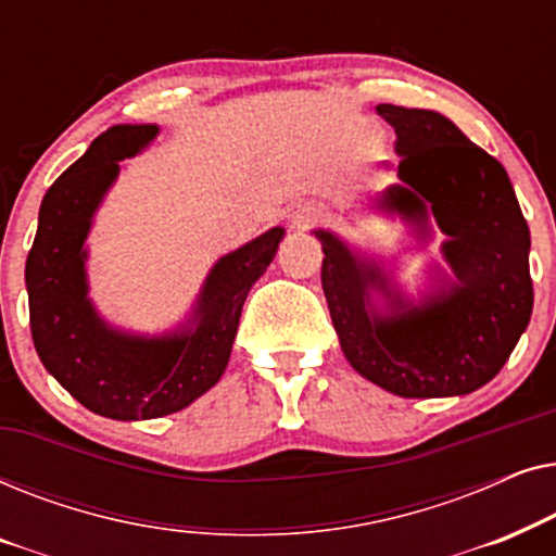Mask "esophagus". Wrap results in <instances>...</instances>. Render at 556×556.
<instances>
[{
  "label": "esophagus",
  "instance_id": "1",
  "mask_svg": "<svg viewBox=\"0 0 556 556\" xmlns=\"http://www.w3.org/2000/svg\"><path fill=\"white\" fill-rule=\"evenodd\" d=\"M324 217H326V212H324L321 204L306 202V204H301V207L293 212V217H291V225L295 227V230H308L311 225L321 223Z\"/></svg>",
  "mask_w": 556,
  "mask_h": 556
}]
</instances>
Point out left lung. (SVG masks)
I'll return each mask as SVG.
<instances>
[{"mask_svg": "<svg viewBox=\"0 0 556 556\" xmlns=\"http://www.w3.org/2000/svg\"><path fill=\"white\" fill-rule=\"evenodd\" d=\"M397 134L400 185L377 197L430 240L435 219L453 278L409 301L382 265L329 230L321 286L349 364L400 397H458L491 382L527 331L534 288L529 225L504 166L438 111L379 103ZM377 298L383 299L378 308Z\"/></svg>", "mask_w": 556, "mask_h": 556, "instance_id": "left-lung-1", "label": "left lung"}]
</instances>
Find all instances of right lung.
Segmentation results:
<instances>
[{"instance_id":"right-lung-1","label":"right lung","mask_w":556,"mask_h":556,"mask_svg":"<svg viewBox=\"0 0 556 556\" xmlns=\"http://www.w3.org/2000/svg\"><path fill=\"white\" fill-rule=\"evenodd\" d=\"M159 126H111L55 179L40 204L27 255L29 329L45 369L90 413L154 420L215 387L230 362L242 303L283 240L273 227L219 257L187 326L164 337L113 329L88 299L86 238L121 164L156 139Z\"/></svg>"}]
</instances>
